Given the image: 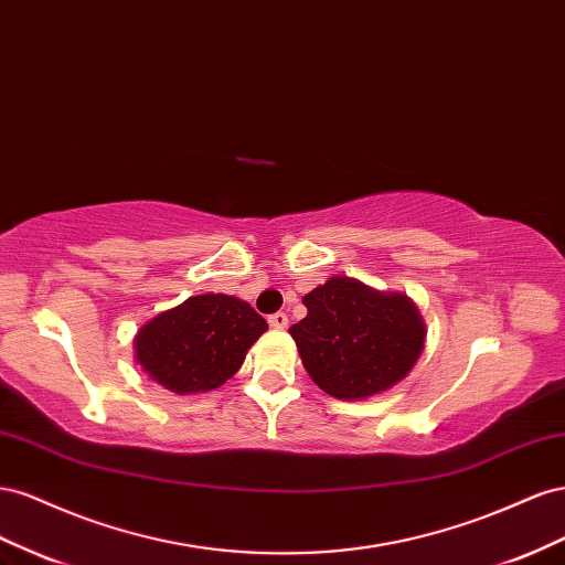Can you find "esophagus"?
<instances>
[{
  "instance_id": "34e87169",
  "label": "esophagus",
  "mask_w": 565,
  "mask_h": 565,
  "mask_svg": "<svg viewBox=\"0 0 565 565\" xmlns=\"http://www.w3.org/2000/svg\"><path fill=\"white\" fill-rule=\"evenodd\" d=\"M267 321H269V327H271V329H286V324H288V317H286L284 312H274V315H269V317H267Z\"/></svg>"
}]
</instances>
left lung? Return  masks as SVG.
<instances>
[{
    "label": "left lung",
    "instance_id": "left-lung-1",
    "mask_svg": "<svg viewBox=\"0 0 565 565\" xmlns=\"http://www.w3.org/2000/svg\"><path fill=\"white\" fill-rule=\"evenodd\" d=\"M308 317L288 329L321 391L364 399L393 388L422 358L426 324L405 294L331 277L302 298Z\"/></svg>",
    "mask_w": 565,
    "mask_h": 565
}]
</instances>
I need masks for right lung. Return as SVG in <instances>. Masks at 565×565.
I'll return each mask as SVG.
<instances>
[{
  "instance_id": "1",
  "label": "right lung",
  "mask_w": 565,
  "mask_h": 565,
  "mask_svg": "<svg viewBox=\"0 0 565 565\" xmlns=\"http://www.w3.org/2000/svg\"><path fill=\"white\" fill-rule=\"evenodd\" d=\"M267 321L246 300L224 294L191 296L156 315L135 335V360L177 395L207 393L232 379Z\"/></svg>"
}]
</instances>
